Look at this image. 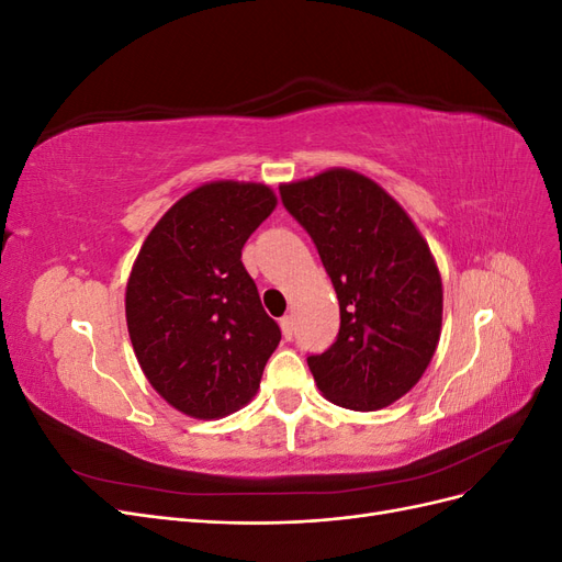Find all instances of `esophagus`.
Returning <instances> with one entry per match:
<instances>
[{
	"label": "esophagus",
	"mask_w": 562,
	"mask_h": 562,
	"mask_svg": "<svg viewBox=\"0 0 562 562\" xmlns=\"http://www.w3.org/2000/svg\"><path fill=\"white\" fill-rule=\"evenodd\" d=\"M279 323H281L283 337H285V339H293V335H295V323H293V316H283Z\"/></svg>",
	"instance_id": "34e87169"
}]
</instances>
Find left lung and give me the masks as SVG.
I'll return each instance as SVG.
<instances>
[{"instance_id": "obj_1", "label": "left lung", "mask_w": 562, "mask_h": 562, "mask_svg": "<svg viewBox=\"0 0 562 562\" xmlns=\"http://www.w3.org/2000/svg\"><path fill=\"white\" fill-rule=\"evenodd\" d=\"M307 229L339 302V333L310 356L330 403L370 413L411 391L431 363L443 323L434 255L401 203L349 168L279 187Z\"/></svg>"}]
</instances>
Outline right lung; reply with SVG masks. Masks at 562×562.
<instances>
[{"label": "right lung", "instance_id": "add662e5", "mask_svg": "<svg viewBox=\"0 0 562 562\" xmlns=\"http://www.w3.org/2000/svg\"><path fill=\"white\" fill-rule=\"evenodd\" d=\"M277 209L262 182L215 180L147 234L126 283V323L145 378L176 411L215 419L260 389L281 342L241 248Z\"/></svg>", "mask_w": 562, "mask_h": 562}]
</instances>
